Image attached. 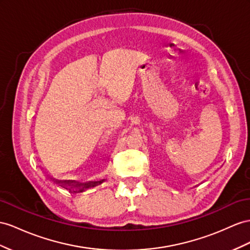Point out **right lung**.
I'll list each match as a JSON object with an SVG mask.
<instances>
[{"instance_id": "right-lung-1", "label": "right lung", "mask_w": 250, "mask_h": 250, "mask_svg": "<svg viewBox=\"0 0 250 250\" xmlns=\"http://www.w3.org/2000/svg\"><path fill=\"white\" fill-rule=\"evenodd\" d=\"M59 183H60V184H62L63 186L66 188V187H70V185H72L73 181H60ZM74 188H75V187H74ZM80 191H81V190H80Z\"/></svg>"}]
</instances>
